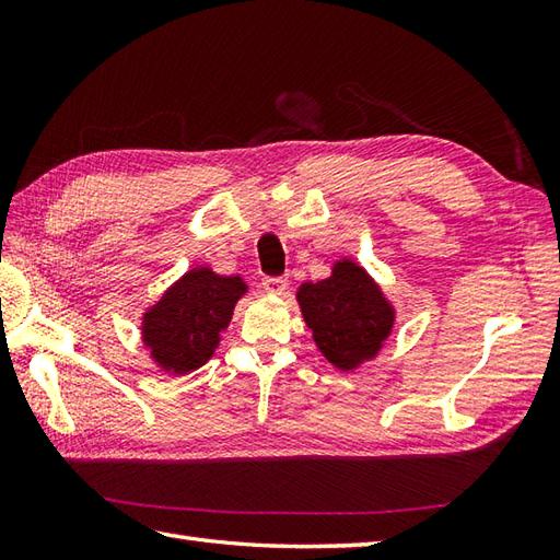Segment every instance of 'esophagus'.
Listing matches in <instances>:
<instances>
[{
  "label": "esophagus",
  "mask_w": 560,
  "mask_h": 560,
  "mask_svg": "<svg viewBox=\"0 0 560 560\" xmlns=\"http://www.w3.org/2000/svg\"><path fill=\"white\" fill-rule=\"evenodd\" d=\"M287 279L283 277H265L261 279V289H265L267 293H273V295H279V293H283L287 291Z\"/></svg>",
  "instance_id": "34e87169"
}]
</instances>
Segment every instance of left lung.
<instances>
[{
    "instance_id": "left-lung-1",
    "label": "left lung",
    "mask_w": 560,
    "mask_h": 560,
    "mask_svg": "<svg viewBox=\"0 0 560 560\" xmlns=\"http://www.w3.org/2000/svg\"><path fill=\"white\" fill-rule=\"evenodd\" d=\"M299 303L319 351L341 371L371 359L392 329V307L353 261H339L329 279L303 283Z\"/></svg>"
}]
</instances>
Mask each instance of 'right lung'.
Here are the masks:
<instances>
[{
  "mask_svg": "<svg viewBox=\"0 0 560 560\" xmlns=\"http://www.w3.org/2000/svg\"><path fill=\"white\" fill-rule=\"evenodd\" d=\"M243 291L245 283L237 277H219L211 269L185 273L147 313L144 341L153 359L173 373L205 365Z\"/></svg>",
  "mask_w": 560,
  "mask_h": 560,
  "instance_id": "add662e5",
  "label": "right lung"
}]
</instances>
